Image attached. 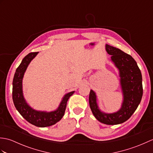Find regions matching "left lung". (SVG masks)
Returning a JSON list of instances; mask_svg holds the SVG:
<instances>
[{
    "mask_svg": "<svg viewBox=\"0 0 153 153\" xmlns=\"http://www.w3.org/2000/svg\"><path fill=\"white\" fill-rule=\"evenodd\" d=\"M106 51L119 71L123 101L120 109L114 113H105L99 108L96 93L90 91L89 102L94 116L100 122L116 125L127 121L137 109L143 96L142 75L137 62L130 55L118 48L106 44Z\"/></svg>",
    "mask_w": 153,
    "mask_h": 153,
    "instance_id": "1",
    "label": "left lung"
}]
</instances>
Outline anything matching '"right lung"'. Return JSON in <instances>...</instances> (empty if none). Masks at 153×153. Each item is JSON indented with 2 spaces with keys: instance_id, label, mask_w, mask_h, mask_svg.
<instances>
[{
  "instance_id": "1",
  "label": "right lung",
  "mask_w": 153,
  "mask_h": 153,
  "mask_svg": "<svg viewBox=\"0 0 153 153\" xmlns=\"http://www.w3.org/2000/svg\"><path fill=\"white\" fill-rule=\"evenodd\" d=\"M38 53V52L29 53L24 58L21 64L16 69L12 83V99L16 110L28 122L35 126L45 128L55 124L62 118L68 100L70 97L74 93V91L66 94L60 102L59 106L54 111H39L32 108L28 105L23 94L22 80L28 65Z\"/></svg>"
}]
</instances>
